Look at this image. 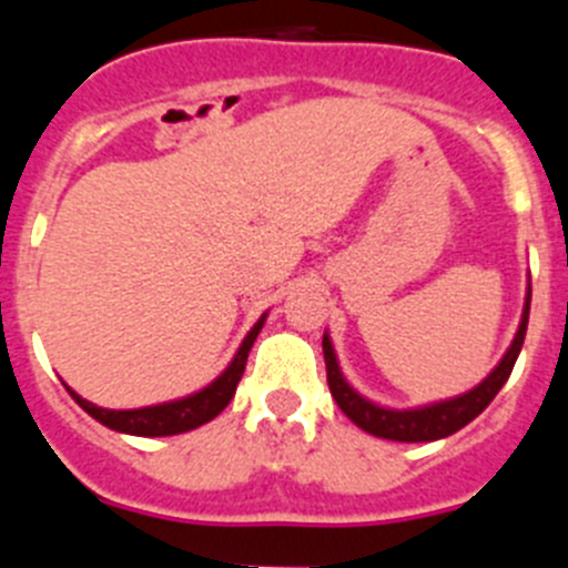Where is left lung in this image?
<instances>
[{
    "instance_id": "1",
    "label": "left lung",
    "mask_w": 568,
    "mask_h": 568,
    "mask_svg": "<svg viewBox=\"0 0 568 568\" xmlns=\"http://www.w3.org/2000/svg\"><path fill=\"white\" fill-rule=\"evenodd\" d=\"M529 304H531V281L526 284V304L524 315H520L518 333L511 338L509 349H506L504 358L498 361V366L480 381L478 386H471L469 393L455 395V398L435 400V404L426 406H413V409H393V406H381L375 400L364 398L358 389H353V384L344 378L338 366V355H335V346L329 341V335L324 333V361H327V384L329 393H333L335 404L341 406V413L353 420L355 426H361L364 433L375 435V438L384 440H404V444H424V440H440L446 435L464 429L469 420L478 418L486 406L491 404V398L500 393V386L509 381L511 366L518 361L520 346L526 338V324H529Z\"/></svg>"
}]
</instances>
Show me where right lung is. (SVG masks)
<instances>
[{"instance_id": "obj_1", "label": "right lung", "mask_w": 568, "mask_h": 568, "mask_svg": "<svg viewBox=\"0 0 568 568\" xmlns=\"http://www.w3.org/2000/svg\"><path fill=\"white\" fill-rule=\"evenodd\" d=\"M264 321H267V313L255 321L253 329L247 333V338L241 341L239 353L233 355V361H230L227 369H224L219 378L210 381L207 386H202L199 393L184 395V398L164 400V404H153V406H139V409H104V406L84 400L82 395L73 393L68 384L64 386H68V393L73 395V400L82 406L90 418H97L99 424H104L108 429H115V433L139 435V438H164V435L190 433V429H195V426L213 420L215 415L222 413L224 406L233 400L235 386H239L241 375H244L247 355L250 349H253L255 338H258L261 327H264Z\"/></svg>"}]
</instances>
